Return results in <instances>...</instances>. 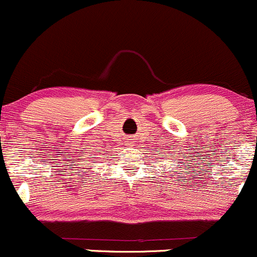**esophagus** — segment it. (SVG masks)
I'll use <instances>...</instances> for the list:
<instances>
[{"label": "esophagus", "instance_id": "esophagus-1", "mask_svg": "<svg viewBox=\"0 0 257 257\" xmlns=\"http://www.w3.org/2000/svg\"><path fill=\"white\" fill-rule=\"evenodd\" d=\"M130 146H131V145H135V142H136V139H135V137H134V139H131V140H130Z\"/></svg>", "mask_w": 257, "mask_h": 257}]
</instances>
